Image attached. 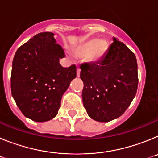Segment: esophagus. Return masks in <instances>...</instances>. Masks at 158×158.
Returning a JSON list of instances; mask_svg holds the SVG:
<instances>
[{"label":"esophagus","instance_id":"esophagus-1","mask_svg":"<svg viewBox=\"0 0 158 158\" xmlns=\"http://www.w3.org/2000/svg\"><path fill=\"white\" fill-rule=\"evenodd\" d=\"M80 72H81L80 69H79V68H77V77H80Z\"/></svg>","mask_w":158,"mask_h":158}]
</instances>
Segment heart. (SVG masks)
<instances>
[{
  "label": "heart",
  "instance_id": "heart-1",
  "mask_svg": "<svg viewBox=\"0 0 158 158\" xmlns=\"http://www.w3.org/2000/svg\"><path fill=\"white\" fill-rule=\"evenodd\" d=\"M107 50V43L104 39L93 38L80 43L73 48V53L78 58H86L92 63H97Z\"/></svg>",
  "mask_w": 158,
  "mask_h": 158
}]
</instances>
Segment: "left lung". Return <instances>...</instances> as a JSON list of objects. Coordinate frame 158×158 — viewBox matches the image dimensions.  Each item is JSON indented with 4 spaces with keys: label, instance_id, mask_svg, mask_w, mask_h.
Listing matches in <instances>:
<instances>
[{
    "label": "left lung",
    "instance_id": "1",
    "mask_svg": "<svg viewBox=\"0 0 158 158\" xmlns=\"http://www.w3.org/2000/svg\"><path fill=\"white\" fill-rule=\"evenodd\" d=\"M84 83L82 100L88 115L98 122H109L122 115L136 94L139 83L135 54L113 38L97 63L81 65Z\"/></svg>",
    "mask_w": 158,
    "mask_h": 158
}]
</instances>
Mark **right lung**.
I'll use <instances>...</instances> for the list:
<instances>
[{"label":"right lung","mask_w":158,"mask_h":158,"mask_svg":"<svg viewBox=\"0 0 158 158\" xmlns=\"http://www.w3.org/2000/svg\"><path fill=\"white\" fill-rule=\"evenodd\" d=\"M54 35L52 32L35 35L18 48L12 62V97L24 116L35 122L56 116L62 95L77 77L75 65H60L65 54Z\"/></svg>","instance_id":"1"}]
</instances>
